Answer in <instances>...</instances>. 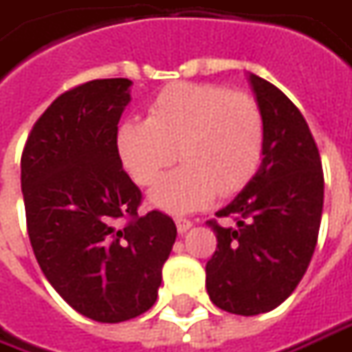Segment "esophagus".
Returning <instances> with one entry per match:
<instances>
[{"mask_svg": "<svg viewBox=\"0 0 352 352\" xmlns=\"http://www.w3.org/2000/svg\"><path fill=\"white\" fill-rule=\"evenodd\" d=\"M175 224H177V232H179V234H187L188 230L192 228V222L187 220V218H175Z\"/></svg>", "mask_w": 352, "mask_h": 352, "instance_id": "obj_1", "label": "esophagus"}]
</instances>
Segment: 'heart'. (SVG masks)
<instances>
[{"label":"heart","mask_w":352,"mask_h":352,"mask_svg":"<svg viewBox=\"0 0 352 352\" xmlns=\"http://www.w3.org/2000/svg\"><path fill=\"white\" fill-rule=\"evenodd\" d=\"M267 124L248 93L216 83L181 81L157 93L146 120L128 118L116 130V152L142 187L153 185L179 157L185 162L160 181L153 206L173 214L208 206L218 190L234 195L259 169Z\"/></svg>","instance_id":"heart-1"}]
</instances>
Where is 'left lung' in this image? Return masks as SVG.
Here are the masks:
<instances>
[{
    "instance_id": "8db88e82",
    "label": "left lung",
    "mask_w": 352,
    "mask_h": 352,
    "mask_svg": "<svg viewBox=\"0 0 352 352\" xmlns=\"http://www.w3.org/2000/svg\"><path fill=\"white\" fill-rule=\"evenodd\" d=\"M265 115L267 140L259 169L216 216L218 245L206 263V290L214 306L257 316L280 306L308 269L320 234L323 171L316 140L298 107L278 87L249 74Z\"/></svg>"
}]
</instances>
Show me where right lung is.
Instances as JSON below:
<instances>
[{"instance_id":"obj_1","label":"right lung","mask_w":352,"mask_h":352,"mask_svg":"<svg viewBox=\"0 0 352 352\" xmlns=\"http://www.w3.org/2000/svg\"><path fill=\"white\" fill-rule=\"evenodd\" d=\"M132 81L93 79L62 93L34 122L21 155L27 230L44 276L89 320L118 323L155 304L175 222L138 216L116 130Z\"/></svg>"}]
</instances>
